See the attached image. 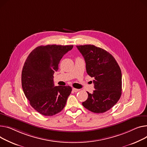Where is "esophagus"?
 Masks as SVG:
<instances>
[{"label": "esophagus", "instance_id": "obj_1", "mask_svg": "<svg viewBox=\"0 0 147 147\" xmlns=\"http://www.w3.org/2000/svg\"><path fill=\"white\" fill-rule=\"evenodd\" d=\"M73 91L74 92H77L78 91H79V89H75V88H73Z\"/></svg>", "mask_w": 147, "mask_h": 147}]
</instances>
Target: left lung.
<instances>
[{
  "label": "left lung",
  "instance_id": "left-lung-1",
  "mask_svg": "<svg viewBox=\"0 0 147 147\" xmlns=\"http://www.w3.org/2000/svg\"><path fill=\"white\" fill-rule=\"evenodd\" d=\"M86 62L87 73L93 77L94 90L87 92L82 103L89 111L103 113L118 102L122 94V73L115 58L103 49L93 45H77Z\"/></svg>",
  "mask_w": 147,
  "mask_h": 147
}]
</instances>
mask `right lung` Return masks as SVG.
Instances as JSON below:
<instances>
[{"label":"right lung","instance_id":"1","mask_svg":"<svg viewBox=\"0 0 147 147\" xmlns=\"http://www.w3.org/2000/svg\"><path fill=\"white\" fill-rule=\"evenodd\" d=\"M73 45L39 46L29 54L22 71V87L29 103L38 112L53 116L65 106L72 89L69 86H54V73L62 57Z\"/></svg>","mask_w":147,"mask_h":147}]
</instances>
